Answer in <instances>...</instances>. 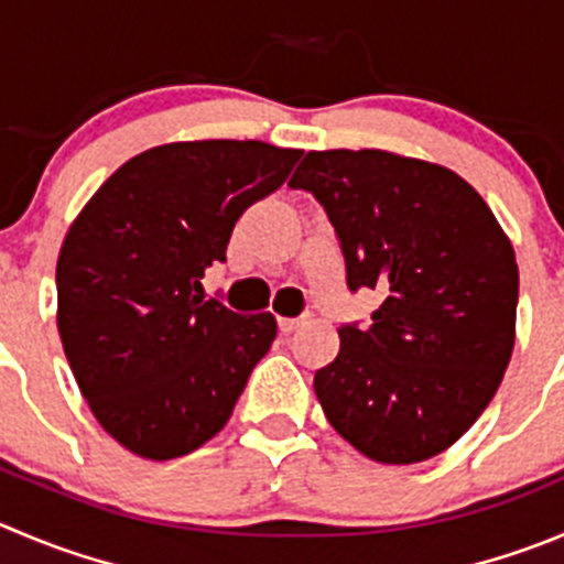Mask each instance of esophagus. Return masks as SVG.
<instances>
[{"label": "esophagus", "instance_id": "34e87169", "mask_svg": "<svg viewBox=\"0 0 564 564\" xmlns=\"http://www.w3.org/2000/svg\"><path fill=\"white\" fill-rule=\"evenodd\" d=\"M276 324H279V332H282V335H291V332H296L304 321L302 318H279Z\"/></svg>", "mask_w": 564, "mask_h": 564}]
</instances>
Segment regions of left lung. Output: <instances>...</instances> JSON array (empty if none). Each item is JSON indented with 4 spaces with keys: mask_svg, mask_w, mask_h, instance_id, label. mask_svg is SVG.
Masks as SVG:
<instances>
[{
    "mask_svg": "<svg viewBox=\"0 0 564 564\" xmlns=\"http://www.w3.org/2000/svg\"><path fill=\"white\" fill-rule=\"evenodd\" d=\"M324 205L351 291L382 304L315 371L326 421L359 454L412 465L454 446L485 412L514 346L518 262L457 171L384 149L307 152L288 182Z\"/></svg>",
    "mask_w": 564,
    "mask_h": 564,
    "instance_id": "obj_1",
    "label": "left lung"
}]
</instances>
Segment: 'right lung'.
<instances>
[{
	"label": "right lung",
	"mask_w": 564,
	"mask_h": 564,
	"mask_svg": "<svg viewBox=\"0 0 564 564\" xmlns=\"http://www.w3.org/2000/svg\"><path fill=\"white\" fill-rule=\"evenodd\" d=\"M299 158L262 141L163 143L112 171L68 227L57 332L79 393L127 452L185 457L227 426L276 318L205 302L202 279Z\"/></svg>",
	"instance_id": "1"
}]
</instances>
